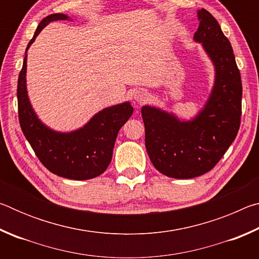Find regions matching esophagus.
<instances>
[{"instance_id":"1","label":"esophagus","mask_w":259,"mask_h":259,"mask_svg":"<svg viewBox=\"0 0 259 259\" xmlns=\"http://www.w3.org/2000/svg\"><path fill=\"white\" fill-rule=\"evenodd\" d=\"M148 97H150V95H148L145 89H138L136 90V93L134 94V99L138 104H145L148 100Z\"/></svg>"}]
</instances>
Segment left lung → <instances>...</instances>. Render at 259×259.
I'll return each mask as SVG.
<instances>
[{"label": "left lung", "instance_id": "left-lung-1", "mask_svg": "<svg viewBox=\"0 0 259 259\" xmlns=\"http://www.w3.org/2000/svg\"><path fill=\"white\" fill-rule=\"evenodd\" d=\"M198 17L194 41L202 45L214 67L207 103L188 121L154 106L142 107L148 156L156 170L177 179L210 171L233 143L241 121L242 84L233 49L209 11L201 9Z\"/></svg>", "mask_w": 259, "mask_h": 259}]
</instances>
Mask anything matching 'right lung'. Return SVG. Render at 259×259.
Returning a JSON list of instances; mask_svg holds the SVG:
<instances>
[{
	"instance_id": "add662e5",
	"label": "right lung",
	"mask_w": 259,
	"mask_h": 259,
	"mask_svg": "<svg viewBox=\"0 0 259 259\" xmlns=\"http://www.w3.org/2000/svg\"><path fill=\"white\" fill-rule=\"evenodd\" d=\"M68 19L69 17L64 14L46 17L26 48L17 87L18 115L26 139L49 171L64 178L85 181L99 176L107 169L112 160L116 136L122 125L133 115L134 107L129 102H124L104 108L95 114L82 128L71 133L52 130L38 119L29 102L26 87L27 50L48 24Z\"/></svg>"
}]
</instances>
